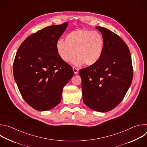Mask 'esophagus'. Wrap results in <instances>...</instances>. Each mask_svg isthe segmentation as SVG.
Segmentation results:
<instances>
[{"mask_svg":"<svg viewBox=\"0 0 147 147\" xmlns=\"http://www.w3.org/2000/svg\"><path fill=\"white\" fill-rule=\"evenodd\" d=\"M73 71H74V73L75 74H78V69H77V68H76V67H73Z\"/></svg>","mask_w":147,"mask_h":147,"instance_id":"esophagus-1","label":"esophagus"}]
</instances>
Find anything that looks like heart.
Instances as JSON below:
<instances>
[{"mask_svg": "<svg viewBox=\"0 0 147 147\" xmlns=\"http://www.w3.org/2000/svg\"><path fill=\"white\" fill-rule=\"evenodd\" d=\"M104 47V39L98 31L81 29L70 32L65 40L59 39L56 42V49L62 60L69 63L76 56L74 60L75 66L84 63L86 66H92L100 60Z\"/></svg>", "mask_w": 147, "mask_h": 147, "instance_id": "heart-1", "label": "heart"}]
</instances>
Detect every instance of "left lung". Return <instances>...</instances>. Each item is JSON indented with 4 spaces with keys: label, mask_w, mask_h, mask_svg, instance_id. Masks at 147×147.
Masks as SVG:
<instances>
[{
    "label": "left lung",
    "mask_w": 147,
    "mask_h": 147,
    "mask_svg": "<svg viewBox=\"0 0 147 147\" xmlns=\"http://www.w3.org/2000/svg\"><path fill=\"white\" fill-rule=\"evenodd\" d=\"M104 39L102 55L96 64L80 70L84 103L91 109L106 112L114 109L126 94L133 70L127 45L115 33L96 27Z\"/></svg>",
    "instance_id": "obj_1"
}]
</instances>
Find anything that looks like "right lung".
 Masks as SVG:
<instances>
[{
	"label": "right lung",
	"mask_w": 147,
	"mask_h": 147,
	"mask_svg": "<svg viewBox=\"0 0 147 147\" xmlns=\"http://www.w3.org/2000/svg\"><path fill=\"white\" fill-rule=\"evenodd\" d=\"M68 23L53 25L28 36L20 46L13 63L14 80L24 100L45 111L60 102L63 89L73 77L72 67L57 53L56 42Z\"/></svg>",
	"instance_id": "obj_1"
}]
</instances>
